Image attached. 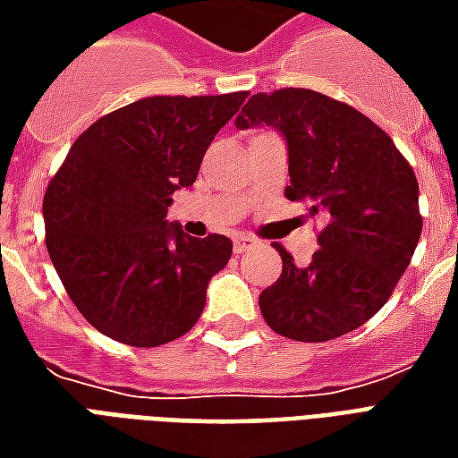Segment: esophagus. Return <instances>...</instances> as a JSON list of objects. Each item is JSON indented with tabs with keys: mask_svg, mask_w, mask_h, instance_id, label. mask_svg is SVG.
<instances>
[{
	"mask_svg": "<svg viewBox=\"0 0 458 458\" xmlns=\"http://www.w3.org/2000/svg\"><path fill=\"white\" fill-rule=\"evenodd\" d=\"M233 248H235V252H248V250L258 248V240L250 238V235H235V240H233Z\"/></svg>",
	"mask_w": 458,
	"mask_h": 458,
	"instance_id": "1",
	"label": "esophagus"
}]
</instances>
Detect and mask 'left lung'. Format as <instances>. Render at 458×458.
<instances>
[{
  "instance_id": "1",
  "label": "left lung",
  "mask_w": 458,
  "mask_h": 458,
  "mask_svg": "<svg viewBox=\"0 0 458 458\" xmlns=\"http://www.w3.org/2000/svg\"><path fill=\"white\" fill-rule=\"evenodd\" d=\"M235 124L284 134V196L327 220L307 267L275 242L282 275L259 294L269 328L321 344L363 327L390 299L422 235L410 161L363 113L307 88L252 95Z\"/></svg>"
}]
</instances>
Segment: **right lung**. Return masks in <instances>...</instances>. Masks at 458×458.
<instances>
[{
	"mask_svg": "<svg viewBox=\"0 0 458 458\" xmlns=\"http://www.w3.org/2000/svg\"><path fill=\"white\" fill-rule=\"evenodd\" d=\"M248 93L154 95L103 114L73 141L44 196L46 248L78 311L105 336L154 348L206 307L233 242L169 223L220 127Z\"/></svg>",
	"mask_w": 458,
	"mask_h": 458,
	"instance_id": "obj_1",
	"label": "right lung"
}]
</instances>
